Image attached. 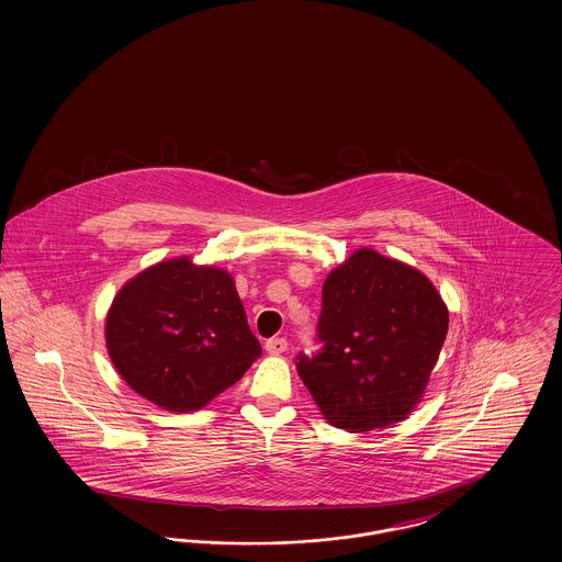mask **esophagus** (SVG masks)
Here are the masks:
<instances>
[{
  "mask_svg": "<svg viewBox=\"0 0 562 562\" xmlns=\"http://www.w3.org/2000/svg\"><path fill=\"white\" fill-rule=\"evenodd\" d=\"M289 348V344H286V339H282V337H271L266 341V349H268L269 353H273V356H280V353H284Z\"/></svg>",
  "mask_w": 562,
  "mask_h": 562,
  "instance_id": "34e87169",
  "label": "esophagus"
}]
</instances>
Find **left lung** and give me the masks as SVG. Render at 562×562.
I'll return each mask as SVG.
<instances>
[{"label": "left lung", "mask_w": 562, "mask_h": 562, "mask_svg": "<svg viewBox=\"0 0 562 562\" xmlns=\"http://www.w3.org/2000/svg\"><path fill=\"white\" fill-rule=\"evenodd\" d=\"M449 330V310L426 273L360 248L322 286L318 339L296 371L324 419L371 431L422 402Z\"/></svg>", "instance_id": "obj_1"}]
</instances>
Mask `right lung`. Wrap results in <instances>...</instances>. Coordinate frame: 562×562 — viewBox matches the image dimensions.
<instances>
[{"label":"right lung","instance_id":"1","mask_svg":"<svg viewBox=\"0 0 562 562\" xmlns=\"http://www.w3.org/2000/svg\"><path fill=\"white\" fill-rule=\"evenodd\" d=\"M115 371L164 411H200L240 381L261 356L227 269L189 257L136 273L105 321Z\"/></svg>","mask_w":562,"mask_h":562}]
</instances>
